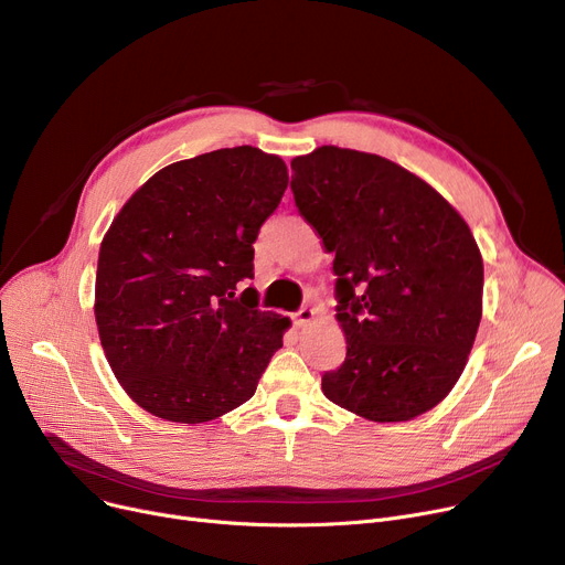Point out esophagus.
Instances as JSON below:
<instances>
[{
  "label": "esophagus",
  "mask_w": 565,
  "mask_h": 565,
  "mask_svg": "<svg viewBox=\"0 0 565 565\" xmlns=\"http://www.w3.org/2000/svg\"><path fill=\"white\" fill-rule=\"evenodd\" d=\"M292 318H295V324H298V328H307V324L316 318V311L311 307H302Z\"/></svg>",
  "instance_id": "esophagus-1"
}]
</instances>
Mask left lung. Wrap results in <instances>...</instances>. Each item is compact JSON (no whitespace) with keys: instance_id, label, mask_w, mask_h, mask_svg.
<instances>
[{"instance_id":"left-lung-1","label":"left lung","mask_w":565,"mask_h":565,"mask_svg":"<svg viewBox=\"0 0 565 565\" xmlns=\"http://www.w3.org/2000/svg\"><path fill=\"white\" fill-rule=\"evenodd\" d=\"M300 215L334 254L345 362L322 394L377 424L447 398L483 313V258L456 207L401 164L320 146L290 162Z\"/></svg>"}]
</instances>
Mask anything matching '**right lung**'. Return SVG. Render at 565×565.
<instances>
[{
	"label": "right lung",
	"instance_id": "obj_1",
	"mask_svg": "<svg viewBox=\"0 0 565 565\" xmlns=\"http://www.w3.org/2000/svg\"><path fill=\"white\" fill-rule=\"evenodd\" d=\"M288 188L254 146L173 162L124 203L96 273V324L126 394L175 424L249 401L290 320L258 311L254 241Z\"/></svg>",
	"mask_w": 565,
	"mask_h": 565
}]
</instances>
